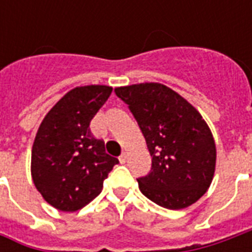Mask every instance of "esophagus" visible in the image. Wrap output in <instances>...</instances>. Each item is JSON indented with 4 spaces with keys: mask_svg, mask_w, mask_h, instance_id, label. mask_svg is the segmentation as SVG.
Segmentation results:
<instances>
[{
    "mask_svg": "<svg viewBox=\"0 0 252 252\" xmlns=\"http://www.w3.org/2000/svg\"><path fill=\"white\" fill-rule=\"evenodd\" d=\"M119 160H120V163H126V153L121 154L120 157H119Z\"/></svg>",
    "mask_w": 252,
    "mask_h": 252,
    "instance_id": "1",
    "label": "esophagus"
}]
</instances>
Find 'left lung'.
<instances>
[{
  "mask_svg": "<svg viewBox=\"0 0 252 252\" xmlns=\"http://www.w3.org/2000/svg\"><path fill=\"white\" fill-rule=\"evenodd\" d=\"M142 129L151 170L137 178L147 198L182 209L205 194L215 174L216 146L209 126L191 105L162 83L115 89Z\"/></svg>",
  "mask_w": 252,
  "mask_h": 252,
  "instance_id": "obj_1",
  "label": "left lung"
}]
</instances>
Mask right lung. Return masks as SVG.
<instances>
[{
	"instance_id": "right-lung-1",
	"label": "right lung",
	"mask_w": 252,
	"mask_h": 252,
	"mask_svg": "<svg viewBox=\"0 0 252 252\" xmlns=\"http://www.w3.org/2000/svg\"><path fill=\"white\" fill-rule=\"evenodd\" d=\"M112 93L90 85L70 90L41 121L32 147V180L43 198L59 211L74 212L94 200L119 159L90 132V121Z\"/></svg>"
}]
</instances>
